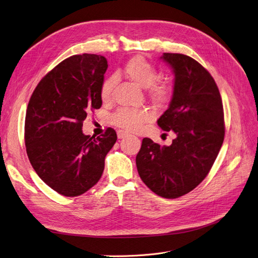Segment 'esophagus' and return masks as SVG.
Returning <instances> with one entry per match:
<instances>
[{
    "label": "esophagus",
    "mask_w": 258,
    "mask_h": 258,
    "mask_svg": "<svg viewBox=\"0 0 258 258\" xmlns=\"http://www.w3.org/2000/svg\"><path fill=\"white\" fill-rule=\"evenodd\" d=\"M127 136H128L127 132H124L122 130L117 131V137H118V139H123L124 137H127Z\"/></svg>",
    "instance_id": "esophagus-1"
}]
</instances>
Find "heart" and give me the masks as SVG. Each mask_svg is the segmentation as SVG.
<instances>
[{"instance_id":"b5f03b06","label":"heart","mask_w":258,"mask_h":258,"mask_svg":"<svg viewBox=\"0 0 258 258\" xmlns=\"http://www.w3.org/2000/svg\"><path fill=\"white\" fill-rule=\"evenodd\" d=\"M124 76L142 88H146L147 96L154 102L162 104L171 96L170 86L162 81H155V68L142 57L130 59L122 68ZM115 79L108 76L103 81L100 89V97L103 102H107L112 97ZM151 119V113L144 108L121 107L111 116V122L115 126L127 131L138 130L141 124Z\"/></svg>"}]
</instances>
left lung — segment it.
Masks as SVG:
<instances>
[{
    "instance_id": "8db88e82",
    "label": "left lung",
    "mask_w": 258,
    "mask_h": 258,
    "mask_svg": "<svg viewBox=\"0 0 258 258\" xmlns=\"http://www.w3.org/2000/svg\"><path fill=\"white\" fill-rule=\"evenodd\" d=\"M160 58L172 69L174 84L157 123L176 138L169 146L144 138L136 162L148 188L174 199L197 187L212 168L224 141V111L215 81L199 62L182 53L165 52Z\"/></svg>"
}]
</instances>
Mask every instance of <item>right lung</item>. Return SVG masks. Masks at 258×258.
<instances>
[{
    "mask_svg": "<svg viewBox=\"0 0 258 258\" xmlns=\"http://www.w3.org/2000/svg\"><path fill=\"white\" fill-rule=\"evenodd\" d=\"M106 69L103 56L75 54L46 74L29 101V160L44 183L67 197L80 196L98 183L117 140L112 128L97 139L82 130L87 114L102 105L100 89Z\"/></svg>",
    "mask_w": 258,
    "mask_h": 258,
    "instance_id": "right-lung-1",
    "label": "right lung"
}]
</instances>
